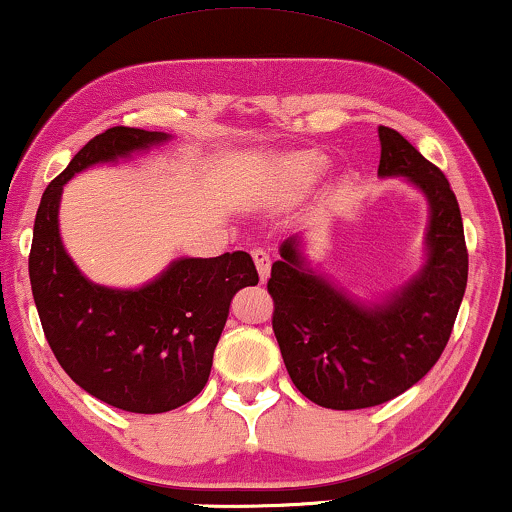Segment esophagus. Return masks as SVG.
Wrapping results in <instances>:
<instances>
[{"instance_id":"1","label":"esophagus","mask_w":512,"mask_h":512,"mask_svg":"<svg viewBox=\"0 0 512 512\" xmlns=\"http://www.w3.org/2000/svg\"><path fill=\"white\" fill-rule=\"evenodd\" d=\"M253 259H255V266H257V273L259 278H262V283L266 278H269V271H271V259H269V253L262 248H255L253 250Z\"/></svg>"}]
</instances>
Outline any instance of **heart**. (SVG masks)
Wrapping results in <instances>:
<instances>
[{"mask_svg":"<svg viewBox=\"0 0 512 512\" xmlns=\"http://www.w3.org/2000/svg\"><path fill=\"white\" fill-rule=\"evenodd\" d=\"M327 160L318 150H297L273 160L269 171V194L273 199H290L306 192L325 174Z\"/></svg>","mask_w":512,"mask_h":512,"instance_id":"obj_1","label":"heart"}]
</instances>
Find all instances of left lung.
I'll return each mask as SVG.
<instances>
[{"mask_svg":"<svg viewBox=\"0 0 512 512\" xmlns=\"http://www.w3.org/2000/svg\"><path fill=\"white\" fill-rule=\"evenodd\" d=\"M380 178H401L429 208L424 262L373 301L313 269L301 236L280 243L271 266L273 334L292 383L322 408L357 410L413 387L438 362L469 278L462 213L441 169L399 132L378 127Z\"/></svg>","mask_w":512,"mask_h":512,"instance_id":"left-lung-1","label":"left lung"}]
</instances>
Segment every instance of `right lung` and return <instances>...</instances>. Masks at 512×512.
Wrapping results in <instances>:
<instances>
[{"label": "right lung", "instance_id": "add662e5", "mask_svg": "<svg viewBox=\"0 0 512 512\" xmlns=\"http://www.w3.org/2000/svg\"><path fill=\"white\" fill-rule=\"evenodd\" d=\"M171 134L111 127L85 143L43 192L30 253V283L50 350L78 387L127 413H167L192 401L211 376L229 304L259 283L243 250L178 257L141 287L92 283L64 250L62 190L97 164L162 146Z\"/></svg>", "mask_w": 512, "mask_h": 512}]
</instances>
